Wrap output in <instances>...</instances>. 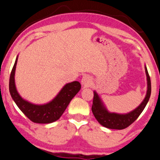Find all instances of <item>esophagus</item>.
<instances>
[{"instance_id": "esophagus-1", "label": "esophagus", "mask_w": 160, "mask_h": 160, "mask_svg": "<svg viewBox=\"0 0 160 160\" xmlns=\"http://www.w3.org/2000/svg\"><path fill=\"white\" fill-rule=\"evenodd\" d=\"M81 83L85 86H91V84L92 83V79L90 76L85 75L82 77V78L81 80Z\"/></svg>"}]
</instances>
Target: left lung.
Wrapping results in <instances>:
<instances>
[{
	"label": "left lung",
	"instance_id": "left-lung-1",
	"mask_svg": "<svg viewBox=\"0 0 160 160\" xmlns=\"http://www.w3.org/2000/svg\"><path fill=\"white\" fill-rule=\"evenodd\" d=\"M145 72L147 75L148 80V90L147 94L143 102L135 110L127 114H118L114 113H109L105 108L101 102V100L99 98L98 94L96 92H94V98H93V104L92 107V111L93 114L96 120L103 125L104 127L111 129H124L128 128L129 125L132 124L135 120L138 118L145 107L148 102L151 92V79L148 72L147 68L145 67Z\"/></svg>",
	"mask_w": 160,
	"mask_h": 160
}]
</instances>
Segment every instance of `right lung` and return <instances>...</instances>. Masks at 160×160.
Returning a JSON list of instances; mask_svg holds the SVG:
<instances>
[{
	"mask_svg": "<svg viewBox=\"0 0 160 160\" xmlns=\"http://www.w3.org/2000/svg\"><path fill=\"white\" fill-rule=\"evenodd\" d=\"M17 61L18 58H16L9 78V92L16 105L33 122L51 123L58 120L63 114L70 101L80 91L81 85L78 81L72 82L66 84L52 102L42 106L32 104L23 100L16 90L15 72Z\"/></svg>",
	"mask_w": 160,
	"mask_h": 160,
	"instance_id": "1",
	"label": "right lung"
}]
</instances>
